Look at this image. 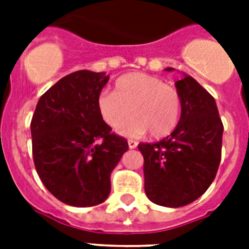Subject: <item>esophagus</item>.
Here are the masks:
<instances>
[{
    "label": "esophagus",
    "mask_w": 249,
    "mask_h": 249,
    "mask_svg": "<svg viewBox=\"0 0 249 249\" xmlns=\"http://www.w3.org/2000/svg\"><path fill=\"white\" fill-rule=\"evenodd\" d=\"M128 146H129V148H136L137 146H138V143H137L136 141L129 140V141H128Z\"/></svg>",
    "instance_id": "1"
}]
</instances>
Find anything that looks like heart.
I'll list each match as a JSON object with an SVG mask.
<instances>
[{
	"instance_id": "1",
	"label": "heart",
	"mask_w": 249,
	"mask_h": 249,
	"mask_svg": "<svg viewBox=\"0 0 249 249\" xmlns=\"http://www.w3.org/2000/svg\"><path fill=\"white\" fill-rule=\"evenodd\" d=\"M97 105L103 121L113 129L132 113V119L119 128V133L126 137H141L147 132L152 138L169 136L182 113L178 90L160 77L142 72L121 76L115 83V91L99 94Z\"/></svg>"
}]
</instances>
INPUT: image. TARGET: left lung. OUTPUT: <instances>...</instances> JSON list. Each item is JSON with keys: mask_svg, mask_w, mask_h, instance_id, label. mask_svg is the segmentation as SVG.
<instances>
[{"mask_svg": "<svg viewBox=\"0 0 249 249\" xmlns=\"http://www.w3.org/2000/svg\"><path fill=\"white\" fill-rule=\"evenodd\" d=\"M176 88L182 98L177 128L156 143L138 144L144 159V193L152 203L169 208L193 203L211 186L224 133L214 98L196 80L183 73Z\"/></svg>", "mask_w": 249, "mask_h": 249, "instance_id": "8db88e82", "label": "left lung"}]
</instances>
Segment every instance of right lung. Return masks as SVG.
Wrapping results in <instances>:
<instances>
[{"label":"right lung","instance_id":"add662e5","mask_svg":"<svg viewBox=\"0 0 249 249\" xmlns=\"http://www.w3.org/2000/svg\"><path fill=\"white\" fill-rule=\"evenodd\" d=\"M109 76L88 70L64 76L40 98L32 121L33 161L45 187L72 207L101 204L128 142L98 111Z\"/></svg>","mask_w":249,"mask_h":249}]
</instances>
